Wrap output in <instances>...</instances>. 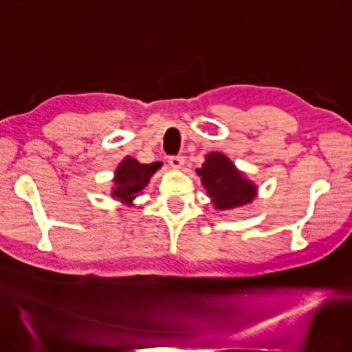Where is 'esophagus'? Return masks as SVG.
Segmentation results:
<instances>
[{
    "label": "esophagus",
    "instance_id": "1",
    "mask_svg": "<svg viewBox=\"0 0 352 352\" xmlns=\"http://www.w3.org/2000/svg\"><path fill=\"white\" fill-rule=\"evenodd\" d=\"M169 163H170V166H172L173 169H182L183 164H184V157L180 156V155L172 156V157L169 159Z\"/></svg>",
    "mask_w": 352,
    "mask_h": 352
}]
</instances>
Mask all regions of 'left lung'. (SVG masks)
<instances>
[{
	"label": "left lung",
	"mask_w": 352,
	"mask_h": 352,
	"mask_svg": "<svg viewBox=\"0 0 352 352\" xmlns=\"http://www.w3.org/2000/svg\"><path fill=\"white\" fill-rule=\"evenodd\" d=\"M196 172L201 177V184L208 190L214 209L229 210L241 208L253 201L257 195L256 184L220 152H210Z\"/></svg>",
	"instance_id": "1"
}]
</instances>
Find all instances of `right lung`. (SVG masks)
<instances>
[{
  "instance_id": "obj_1",
  "label": "right lung",
  "mask_w": 352,
  "mask_h": 352,
  "mask_svg": "<svg viewBox=\"0 0 352 352\" xmlns=\"http://www.w3.org/2000/svg\"><path fill=\"white\" fill-rule=\"evenodd\" d=\"M160 168V162L156 163H139L136 159L126 156L115 170V188L112 197L122 203L131 204L132 200L146 188L153 173Z\"/></svg>"
}]
</instances>
